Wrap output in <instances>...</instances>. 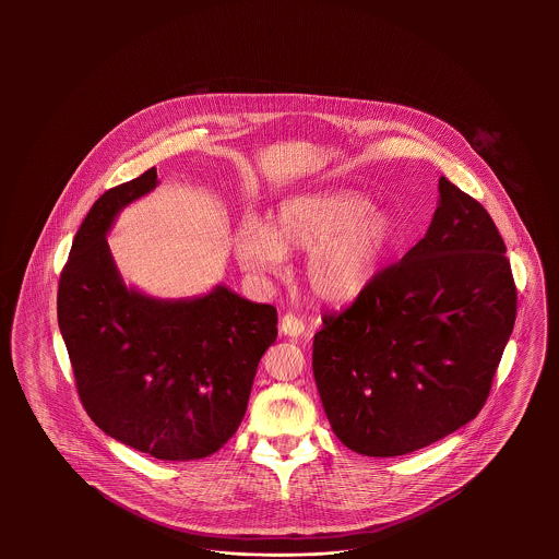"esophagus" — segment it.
Here are the masks:
<instances>
[{
    "mask_svg": "<svg viewBox=\"0 0 559 559\" xmlns=\"http://www.w3.org/2000/svg\"><path fill=\"white\" fill-rule=\"evenodd\" d=\"M280 331L284 335L299 337L306 331V322L299 319V317H295V314H284V319L280 320Z\"/></svg>",
    "mask_w": 559,
    "mask_h": 559,
    "instance_id": "34e87169",
    "label": "esophagus"
}]
</instances>
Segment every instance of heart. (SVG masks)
<instances>
[{
	"instance_id": "heart-1",
	"label": "heart",
	"mask_w": 559,
	"mask_h": 559,
	"mask_svg": "<svg viewBox=\"0 0 559 559\" xmlns=\"http://www.w3.org/2000/svg\"><path fill=\"white\" fill-rule=\"evenodd\" d=\"M399 242V224L355 191L308 193L284 200L266 226L245 222L233 247L251 275L282 271L286 253L308 251L304 280L324 301L357 297L383 269Z\"/></svg>"
}]
</instances>
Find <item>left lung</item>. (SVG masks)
<instances>
[{
  "label": "left lung",
  "mask_w": 559,
  "mask_h": 559,
  "mask_svg": "<svg viewBox=\"0 0 559 559\" xmlns=\"http://www.w3.org/2000/svg\"><path fill=\"white\" fill-rule=\"evenodd\" d=\"M426 237L340 312H324L312 368L335 437L364 456L421 450L490 394L516 319L506 245L486 209L441 176Z\"/></svg>",
  "instance_id": "1"
}]
</instances>
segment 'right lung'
I'll use <instances>...</instances> for the list:
<instances>
[{"mask_svg": "<svg viewBox=\"0 0 559 559\" xmlns=\"http://www.w3.org/2000/svg\"><path fill=\"white\" fill-rule=\"evenodd\" d=\"M157 167L105 191L85 215L58 284V322L81 404L116 441L160 461H195L237 432L277 310L217 286L191 301L129 290L105 235Z\"/></svg>", "mask_w": 559, "mask_h": 559, "instance_id": "add662e5", "label": "right lung"}]
</instances>
